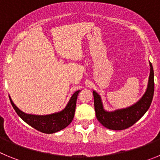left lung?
<instances>
[{"label": "left lung", "mask_w": 160, "mask_h": 160, "mask_svg": "<svg viewBox=\"0 0 160 160\" xmlns=\"http://www.w3.org/2000/svg\"><path fill=\"white\" fill-rule=\"evenodd\" d=\"M150 67L151 71L146 92L140 99L131 107L114 111H107L103 108L99 94L94 90L93 91L96 117L102 125L107 129L121 131L134 125L143 116L151 106L154 95V70L151 62Z\"/></svg>", "instance_id": "1"}]
</instances>
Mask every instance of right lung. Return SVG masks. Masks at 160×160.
<instances>
[{
	"instance_id": "1",
	"label": "right lung",
	"mask_w": 160,
	"mask_h": 160,
	"mask_svg": "<svg viewBox=\"0 0 160 160\" xmlns=\"http://www.w3.org/2000/svg\"><path fill=\"white\" fill-rule=\"evenodd\" d=\"M80 90H77L70 98V101L62 111L58 113H53L46 115H35V114H25L15 106L13 102L10 99L12 107L22 119L32 128L42 133L53 134L64 129L73 120L75 112L77 98Z\"/></svg>"
}]
</instances>
